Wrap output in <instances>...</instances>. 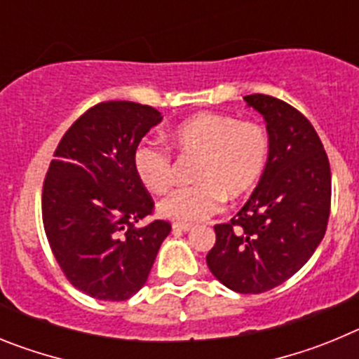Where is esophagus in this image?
<instances>
[{"mask_svg": "<svg viewBox=\"0 0 359 359\" xmlns=\"http://www.w3.org/2000/svg\"><path fill=\"white\" fill-rule=\"evenodd\" d=\"M192 228H194L192 224H187V223H174L172 224L174 231H190Z\"/></svg>", "mask_w": 359, "mask_h": 359, "instance_id": "esophagus-1", "label": "esophagus"}]
</instances>
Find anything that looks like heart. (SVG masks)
Returning <instances> with one entry per match:
<instances>
[{"instance_id":"heart-1","label":"heart","mask_w":359,"mask_h":359,"mask_svg":"<svg viewBox=\"0 0 359 359\" xmlns=\"http://www.w3.org/2000/svg\"><path fill=\"white\" fill-rule=\"evenodd\" d=\"M170 140L183 154H196L198 183L172 190L158 205L160 215L180 223H199L217 214L224 198L248 196L264 176L269 160V136L261 123L223 113H198L180 122ZM133 167L145 189L163 194L174 182L169 147L142 142L133 152Z\"/></svg>"}]
</instances>
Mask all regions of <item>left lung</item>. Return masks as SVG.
Masks as SVG:
<instances>
[{
	"label": "left lung",
	"mask_w": 359,
	"mask_h": 359,
	"mask_svg": "<svg viewBox=\"0 0 359 359\" xmlns=\"http://www.w3.org/2000/svg\"><path fill=\"white\" fill-rule=\"evenodd\" d=\"M266 120L269 160L230 223L215 224L207 264L237 293H264L293 277L318 248L331 212V167L309 120L284 100L248 95Z\"/></svg>",
	"instance_id": "8db88e82"
}]
</instances>
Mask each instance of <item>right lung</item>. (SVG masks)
<instances>
[{
    "label": "right lung",
    "mask_w": 359,
    "mask_h": 359,
    "mask_svg": "<svg viewBox=\"0 0 359 359\" xmlns=\"http://www.w3.org/2000/svg\"><path fill=\"white\" fill-rule=\"evenodd\" d=\"M161 122L151 106L111 100L90 107L57 145L44 177L43 224L50 248L73 286L98 300L120 302L145 284L170 223L133 167V152Z\"/></svg>",
    "instance_id": "add662e5"
}]
</instances>
